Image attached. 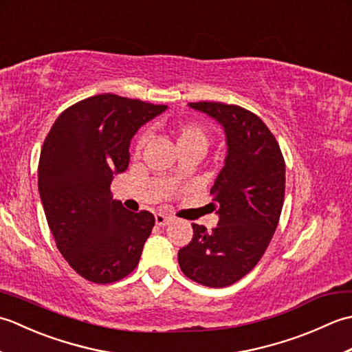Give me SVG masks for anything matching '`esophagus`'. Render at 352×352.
Wrapping results in <instances>:
<instances>
[{
	"label": "esophagus",
	"instance_id": "obj_1",
	"mask_svg": "<svg viewBox=\"0 0 352 352\" xmlns=\"http://www.w3.org/2000/svg\"><path fill=\"white\" fill-rule=\"evenodd\" d=\"M169 222H170L169 216H164V214H162V213H157V214H155V223H157V226H159V227L168 226Z\"/></svg>",
	"mask_w": 352,
	"mask_h": 352
}]
</instances>
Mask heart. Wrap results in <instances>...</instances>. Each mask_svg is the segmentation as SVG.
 <instances>
[{
	"instance_id": "heart-1",
	"label": "heart",
	"mask_w": 352,
	"mask_h": 352,
	"mask_svg": "<svg viewBox=\"0 0 352 352\" xmlns=\"http://www.w3.org/2000/svg\"><path fill=\"white\" fill-rule=\"evenodd\" d=\"M170 133L175 139V148L178 149H188V148H198L201 151L206 153V149L210 144V136L208 131L203 125L192 121L178 122L170 126ZM145 136H140L136 142V151L144 146Z\"/></svg>"
}]
</instances>
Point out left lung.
I'll return each mask as SVG.
<instances>
[{
  "mask_svg": "<svg viewBox=\"0 0 352 352\" xmlns=\"http://www.w3.org/2000/svg\"><path fill=\"white\" fill-rule=\"evenodd\" d=\"M226 131V166L210 189L218 227L192 223L193 237L178 251L188 278L226 287L252 271L278 226L286 189V164L275 136L252 111L234 104L189 102Z\"/></svg>",
  "mask_w": 352,
  "mask_h": 352,
  "instance_id": "left-lung-1",
  "label": "left lung"
}]
</instances>
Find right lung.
I'll use <instances>...</instances> for the list:
<instances>
[{
  "label": "right lung",
  "instance_id": "right-lung-1",
  "mask_svg": "<svg viewBox=\"0 0 352 352\" xmlns=\"http://www.w3.org/2000/svg\"><path fill=\"white\" fill-rule=\"evenodd\" d=\"M140 100L101 94L62 111L43 142L37 177L58 251L83 278L109 284L138 266L154 216L111 199L115 174L130 162V140L164 111Z\"/></svg>",
  "mask_w": 352,
  "mask_h": 352
}]
</instances>
